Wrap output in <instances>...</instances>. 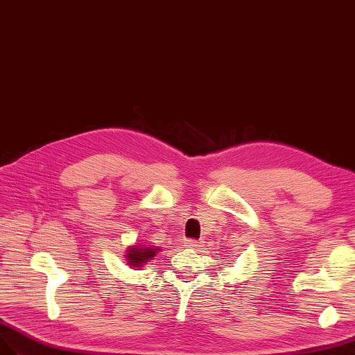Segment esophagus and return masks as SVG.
Returning a JSON list of instances; mask_svg holds the SVG:
<instances>
[{"mask_svg":"<svg viewBox=\"0 0 355 355\" xmlns=\"http://www.w3.org/2000/svg\"><path fill=\"white\" fill-rule=\"evenodd\" d=\"M185 246H188V248H198L200 246V242H197V241H185Z\"/></svg>","mask_w":355,"mask_h":355,"instance_id":"34e87169","label":"esophagus"}]
</instances>
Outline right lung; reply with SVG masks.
Returning <instances> with one entry per match:
<instances>
[{
  "label": "right lung",
  "instance_id": "add662e5",
  "mask_svg": "<svg viewBox=\"0 0 355 355\" xmlns=\"http://www.w3.org/2000/svg\"><path fill=\"white\" fill-rule=\"evenodd\" d=\"M161 251V248L155 246H148V248H128L127 249V260L128 264L134 267H140L141 264H148L149 260H152V257H155Z\"/></svg>",
  "mask_w": 355,
  "mask_h": 355
}]
</instances>
